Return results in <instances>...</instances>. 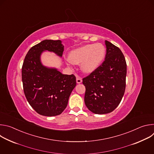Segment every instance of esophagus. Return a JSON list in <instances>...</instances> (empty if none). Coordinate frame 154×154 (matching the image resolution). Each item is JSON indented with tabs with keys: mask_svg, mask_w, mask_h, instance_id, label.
Returning a JSON list of instances; mask_svg holds the SVG:
<instances>
[{
	"mask_svg": "<svg viewBox=\"0 0 154 154\" xmlns=\"http://www.w3.org/2000/svg\"><path fill=\"white\" fill-rule=\"evenodd\" d=\"M76 82L77 83H80L82 82V78L79 76H77V78H76Z\"/></svg>",
	"mask_w": 154,
	"mask_h": 154,
	"instance_id": "esophagus-1",
	"label": "esophagus"
}]
</instances>
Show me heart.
I'll list each match as a JSON object with an SVG mask.
<instances>
[{
    "mask_svg": "<svg viewBox=\"0 0 154 154\" xmlns=\"http://www.w3.org/2000/svg\"><path fill=\"white\" fill-rule=\"evenodd\" d=\"M105 54V49L100 43L86 45L71 51L69 60L74 64H80L85 73L93 72L102 63Z\"/></svg>",
    "mask_w": 154,
    "mask_h": 154,
    "instance_id": "b5f03b06",
    "label": "heart"
}]
</instances>
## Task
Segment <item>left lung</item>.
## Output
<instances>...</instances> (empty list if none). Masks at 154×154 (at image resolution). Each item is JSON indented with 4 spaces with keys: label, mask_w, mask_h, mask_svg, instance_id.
<instances>
[{
    "label": "left lung",
    "mask_w": 154,
    "mask_h": 154,
    "mask_svg": "<svg viewBox=\"0 0 154 154\" xmlns=\"http://www.w3.org/2000/svg\"><path fill=\"white\" fill-rule=\"evenodd\" d=\"M105 60L83 79L86 91L85 103L95 114L113 112L120 103L125 90L127 64L119 48L105 41Z\"/></svg>",
    "instance_id": "1"
}]
</instances>
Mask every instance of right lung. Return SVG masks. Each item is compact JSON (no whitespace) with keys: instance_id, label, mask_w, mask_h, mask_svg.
Listing matches in <instances>:
<instances>
[{"instance_id":"1","label":"right lung","mask_w":154,"mask_h":154,"mask_svg":"<svg viewBox=\"0 0 154 154\" xmlns=\"http://www.w3.org/2000/svg\"><path fill=\"white\" fill-rule=\"evenodd\" d=\"M44 51L62 57L64 46L60 40L46 39L31 48L22 67V81L31 106L41 115L54 116L66 108L76 78L74 74H62L56 69L42 66L40 55Z\"/></svg>"}]
</instances>
